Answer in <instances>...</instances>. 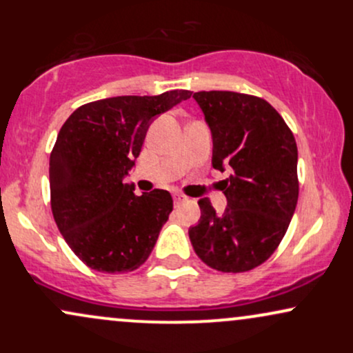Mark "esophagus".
<instances>
[{"instance_id": "esophagus-1", "label": "esophagus", "mask_w": 353, "mask_h": 353, "mask_svg": "<svg viewBox=\"0 0 353 353\" xmlns=\"http://www.w3.org/2000/svg\"><path fill=\"white\" fill-rule=\"evenodd\" d=\"M185 201H188V197L182 196V194H174V202H176V204H182V202Z\"/></svg>"}]
</instances>
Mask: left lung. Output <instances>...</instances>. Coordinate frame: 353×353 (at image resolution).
<instances>
[{"mask_svg":"<svg viewBox=\"0 0 353 353\" xmlns=\"http://www.w3.org/2000/svg\"><path fill=\"white\" fill-rule=\"evenodd\" d=\"M212 134V168L228 208L217 214L208 197L189 239L204 264L245 272L265 262L285 236L299 199L297 144L282 116L255 96L232 91L194 92Z\"/></svg>","mask_w":353,"mask_h":353,"instance_id":"left-lung-1","label":"left lung"}]
</instances>
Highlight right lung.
Here are the masks:
<instances>
[{
  "mask_svg": "<svg viewBox=\"0 0 353 353\" xmlns=\"http://www.w3.org/2000/svg\"><path fill=\"white\" fill-rule=\"evenodd\" d=\"M190 94L174 89L94 101L76 109L61 128L50 157L52 216L72 252L91 269L131 272L152 252L172 212V197L163 189L136 196L124 177L156 116Z\"/></svg>",
  "mask_w": 353,
  "mask_h": 353,
  "instance_id": "1",
  "label": "right lung"
}]
</instances>
